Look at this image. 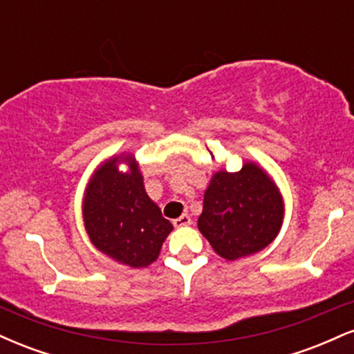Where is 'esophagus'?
<instances>
[{
    "mask_svg": "<svg viewBox=\"0 0 354 354\" xmlns=\"http://www.w3.org/2000/svg\"><path fill=\"white\" fill-rule=\"evenodd\" d=\"M191 223H193V221H191V218L188 216V214H181L180 218L174 219L173 225L176 226V228H181V226H189Z\"/></svg>",
    "mask_w": 354,
    "mask_h": 354,
    "instance_id": "1",
    "label": "esophagus"
}]
</instances>
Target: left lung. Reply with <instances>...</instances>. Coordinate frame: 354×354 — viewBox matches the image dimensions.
<instances>
[{
	"instance_id": "obj_1",
	"label": "left lung",
	"mask_w": 354,
	"mask_h": 354,
	"mask_svg": "<svg viewBox=\"0 0 354 354\" xmlns=\"http://www.w3.org/2000/svg\"><path fill=\"white\" fill-rule=\"evenodd\" d=\"M283 200L268 174L254 163L238 173L218 171L203 200L198 228L225 259L258 253L279 233Z\"/></svg>"
}]
</instances>
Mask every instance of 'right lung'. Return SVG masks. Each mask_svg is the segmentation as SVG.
<instances>
[{
	"label": "right lung",
	"instance_id": "right-lung-1",
	"mask_svg": "<svg viewBox=\"0 0 354 354\" xmlns=\"http://www.w3.org/2000/svg\"><path fill=\"white\" fill-rule=\"evenodd\" d=\"M120 160L129 163V172L117 169ZM83 218L93 245L131 268L151 265L173 230L146 194L143 176L131 154L113 158L93 174L84 194Z\"/></svg>",
	"mask_w": 354,
	"mask_h": 354
}]
</instances>
